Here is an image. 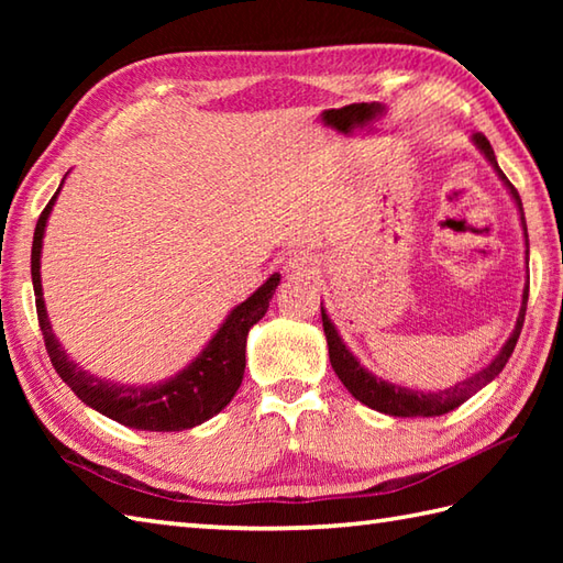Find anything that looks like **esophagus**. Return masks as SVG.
Here are the masks:
<instances>
[{"label":"esophagus","instance_id":"34e87169","mask_svg":"<svg viewBox=\"0 0 563 563\" xmlns=\"http://www.w3.org/2000/svg\"><path fill=\"white\" fill-rule=\"evenodd\" d=\"M312 266H314L312 258L305 256V254H300V256H295V258H292V268L302 271V273H309V268H312Z\"/></svg>","mask_w":563,"mask_h":563}]
</instances>
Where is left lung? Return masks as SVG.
Returning a JSON list of instances; mask_svg holds the SVG:
<instances>
[{
  "instance_id": "1",
  "label": "left lung",
  "mask_w": 563,
  "mask_h": 563,
  "mask_svg": "<svg viewBox=\"0 0 563 563\" xmlns=\"http://www.w3.org/2000/svg\"><path fill=\"white\" fill-rule=\"evenodd\" d=\"M474 142L476 147H479L486 159L492 162L494 169L498 172L500 181H504L510 190L512 200H516V206L520 210V220H522V230H525V246H528V254H530V244H528V224H525V212H522V200L518 196L516 186H512L506 174L500 172V166L496 162V154L488 145V140L482 133H474ZM528 292H530V285H525V292H522V307H520V317H518V324L512 329L510 339L506 341L504 349L494 357L492 363H488L479 373L466 377L460 385H454L450 389H440V391H418V389H406L399 385H391V382H385L375 377L373 373H367V369L355 361L353 353L345 349V343L341 341L339 331L333 329L331 319L327 317L324 307H321V324H324V333H327V343H329V361L333 373L339 375V379L343 382V387L349 389L357 401H363L369 409H375L379 413H389V416H401V418H411V416H442L452 409H457L460 404H464L466 399L472 397V394L479 391L482 387H486L488 382L494 377H498L500 369L506 367L508 357L512 355V349H516V343L520 339V331L525 324V309H528Z\"/></svg>"
}]
</instances>
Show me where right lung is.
<instances>
[{"mask_svg": "<svg viewBox=\"0 0 563 563\" xmlns=\"http://www.w3.org/2000/svg\"><path fill=\"white\" fill-rule=\"evenodd\" d=\"M57 196V194H55ZM55 196L41 212L35 224L33 249H31V275L35 290V312L43 331L45 351L51 355V363L63 377L65 385L77 397L97 409L99 413L113 418V421L140 428L169 433V430H186L202 421H208L214 413H220L232 401L239 385H242L246 367V336L249 329L266 314L271 297L278 288L280 275L273 273L261 288L249 297L246 302L232 309V314L224 319L220 331L206 345L194 363L181 369L176 377L159 382L152 387H128L121 382L99 379L69 361L65 351L59 349L51 321L45 314L43 288H41V246L47 214L53 210Z\"/></svg>", "mask_w": 563, "mask_h": 563, "instance_id": "1", "label": "right lung"}]
</instances>
